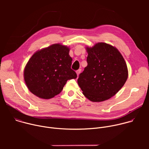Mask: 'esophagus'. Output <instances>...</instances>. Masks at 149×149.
<instances>
[{
	"mask_svg": "<svg viewBox=\"0 0 149 149\" xmlns=\"http://www.w3.org/2000/svg\"><path fill=\"white\" fill-rule=\"evenodd\" d=\"M81 69H79V70H78L77 71H76V72H77V75H78L79 74H80V72H81Z\"/></svg>",
	"mask_w": 149,
	"mask_h": 149,
	"instance_id": "obj_1",
	"label": "esophagus"
}]
</instances>
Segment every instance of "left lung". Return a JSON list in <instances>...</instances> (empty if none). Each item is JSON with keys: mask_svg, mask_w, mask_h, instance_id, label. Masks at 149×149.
Returning <instances> with one entry per match:
<instances>
[{"mask_svg": "<svg viewBox=\"0 0 149 149\" xmlns=\"http://www.w3.org/2000/svg\"><path fill=\"white\" fill-rule=\"evenodd\" d=\"M88 65L79 75L78 84L83 94L93 102L114 96L128 77L126 63L115 47L100 42L87 48Z\"/></svg>", "mask_w": 149, "mask_h": 149, "instance_id": "1", "label": "left lung"}]
</instances>
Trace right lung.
<instances>
[{"instance_id":"1","label":"right lung","mask_w":149,"mask_h":149,"mask_svg":"<svg viewBox=\"0 0 149 149\" xmlns=\"http://www.w3.org/2000/svg\"><path fill=\"white\" fill-rule=\"evenodd\" d=\"M70 49L55 44L35 52L24 70V79L29 91L41 98L59 94L67 81L77 77L71 68Z\"/></svg>"}]
</instances>
